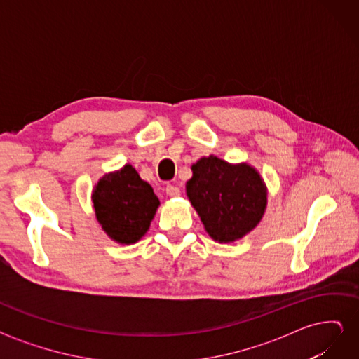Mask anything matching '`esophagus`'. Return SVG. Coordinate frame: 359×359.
I'll list each match as a JSON object with an SVG mask.
<instances>
[{"instance_id":"esophagus-1","label":"esophagus","mask_w":359,"mask_h":359,"mask_svg":"<svg viewBox=\"0 0 359 359\" xmlns=\"http://www.w3.org/2000/svg\"><path fill=\"white\" fill-rule=\"evenodd\" d=\"M180 189L177 187V186H172V184H168L166 186V194L168 196H170V198H177V196H180Z\"/></svg>"}]
</instances>
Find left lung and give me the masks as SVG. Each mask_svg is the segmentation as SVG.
<instances>
[{"instance_id":"8db88e82","label":"left lung","mask_w":359,"mask_h":359,"mask_svg":"<svg viewBox=\"0 0 359 359\" xmlns=\"http://www.w3.org/2000/svg\"><path fill=\"white\" fill-rule=\"evenodd\" d=\"M187 196L215 241L229 243L248 233L262 219L266 190L248 165H229L210 156L191 166Z\"/></svg>"}]
</instances>
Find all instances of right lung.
I'll return each mask as SVG.
<instances>
[{"mask_svg":"<svg viewBox=\"0 0 359 359\" xmlns=\"http://www.w3.org/2000/svg\"><path fill=\"white\" fill-rule=\"evenodd\" d=\"M93 201L104 232L124 244L136 243L145 235L160 203L153 187L130 165L103 177L95 186Z\"/></svg>","mask_w":359,"mask_h":359,"instance_id":"right-lung-1","label":"right lung"}]
</instances>
